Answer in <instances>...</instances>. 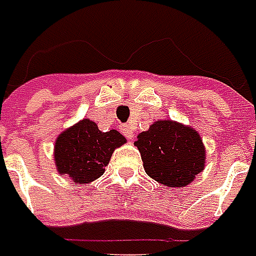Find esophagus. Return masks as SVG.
I'll list each match as a JSON object with an SVG mask.
<instances>
[{"mask_svg":"<svg viewBox=\"0 0 256 256\" xmlns=\"http://www.w3.org/2000/svg\"><path fill=\"white\" fill-rule=\"evenodd\" d=\"M121 131H122V134L125 135L128 140H134L135 134H134V131H132V128H131V126H128V125H124Z\"/></svg>","mask_w":256,"mask_h":256,"instance_id":"34e87169","label":"esophagus"}]
</instances>
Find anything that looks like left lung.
Returning <instances> with one entry per match:
<instances>
[{"label":"left lung","instance_id":"8db88e82","mask_svg":"<svg viewBox=\"0 0 256 256\" xmlns=\"http://www.w3.org/2000/svg\"><path fill=\"white\" fill-rule=\"evenodd\" d=\"M134 144L146 172L167 187H186L203 172L206 150L196 130L176 121H156Z\"/></svg>","mask_w":256,"mask_h":256}]
</instances>
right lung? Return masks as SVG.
Returning a JSON list of instances; mask_svg holds the SVG:
<instances>
[{
    "label": "right lung",
    "mask_w": 256,
    "mask_h": 256,
    "mask_svg": "<svg viewBox=\"0 0 256 256\" xmlns=\"http://www.w3.org/2000/svg\"><path fill=\"white\" fill-rule=\"evenodd\" d=\"M125 141L116 130L102 132L94 121L82 120L58 136L56 168L58 174H66L76 184H88L104 174L115 148Z\"/></svg>",
    "instance_id": "right-lung-1"
}]
</instances>
